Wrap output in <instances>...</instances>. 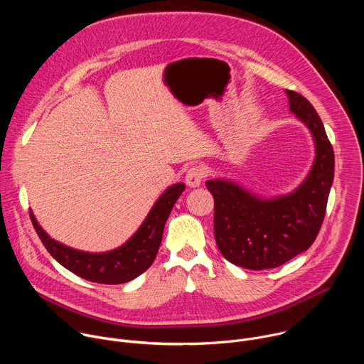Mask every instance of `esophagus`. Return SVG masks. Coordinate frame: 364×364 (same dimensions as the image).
Masks as SVG:
<instances>
[{"mask_svg":"<svg viewBox=\"0 0 364 364\" xmlns=\"http://www.w3.org/2000/svg\"><path fill=\"white\" fill-rule=\"evenodd\" d=\"M207 176V171L204 167L201 166H194L191 168H188L187 174H186V183L190 187H198L201 184V181L204 180V177Z\"/></svg>","mask_w":364,"mask_h":364,"instance_id":"1","label":"esophagus"}]
</instances>
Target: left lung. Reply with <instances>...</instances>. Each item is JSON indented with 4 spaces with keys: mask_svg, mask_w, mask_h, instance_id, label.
<instances>
[{
    "mask_svg": "<svg viewBox=\"0 0 364 364\" xmlns=\"http://www.w3.org/2000/svg\"><path fill=\"white\" fill-rule=\"evenodd\" d=\"M289 109L313 134L316 160L289 194L261 198L233 181L209 180L215 198V239L229 262L253 271L281 267L314 243L334 178V151L314 107L287 90Z\"/></svg>",
    "mask_w": 364,
    "mask_h": 364,
    "instance_id": "8db88e82",
    "label": "left lung"
}]
</instances>
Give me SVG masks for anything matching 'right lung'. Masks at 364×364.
<instances>
[{"label":"right lung","mask_w":364,"mask_h":364,"mask_svg":"<svg viewBox=\"0 0 364 364\" xmlns=\"http://www.w3.org/2000/svg\"><path fill=\"white\" fill-rule=\"evenodd\" d=\"M184 188V183L168 187L155 201L136 233L122 246L111 252L89 253L65 246L51 239L40 228L31 212L30 219L44 247L60 265L86 281L118 285L132 281L152 265L161 245L166 222Z\"/></svg>","instance_id":"right-lung-1"}]
</instances>
